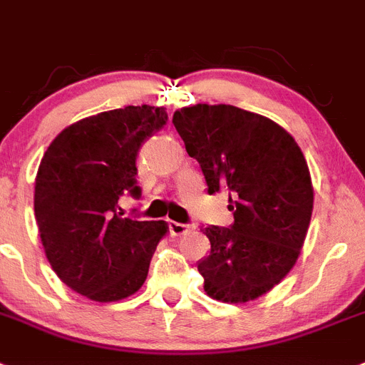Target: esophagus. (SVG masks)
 I'll list each match as a JSON object with an SVG mask.
<instances>
[{"instance_id":"34e87169","label":"esophagus","mask_w":365,"mask_h":365,"mask_svg":"<svg viewBox=\"0 0 365 365\" xmlns=\"http://www.w3.org/2000/svg\"><path fill=\"white\" fill-rule=\"evenodd\" d=\"M169 231H170V235L180 237V235H185L187 231H189V226H187V224H180V222H169Z\"/></svg>"}]
</instances>
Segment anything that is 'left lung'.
<instances>
[{
  "label": "left lung",
  "instance_id": "8db88e82",
  "mask_svg": "<svg viewBox=\"0 0 365 365\" xmlns=\"http://www.w3.org/2000/svg\"><path fill=\"white\" fill-rule=\"evenodd\" d=\"M173 123L209 195L230 191L235 218L202 230L211 242L198 262L204 290L224 303L257 299L292 270L305 242L314 204L305 156L283 126L231 104L182 108Z\"/></svg>",
  "mask_w": 365,
  "mask_h": 365
}]
</instances>
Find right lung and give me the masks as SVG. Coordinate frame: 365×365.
Returning a JSON list of instances; mask_svg holds the SVG:
<instances>
[{"label": "right lung", "instance_id": "right-lung-1", "mask_svg": "<svg viewBox=\"0 0 365 365\" xmlns=\"http://www.w3.org/2000/svg\"><path fill=\"white\" fill-rule=\"evenodd\" d=\"M165 108L125 106L73 123L53 139L36 173L34 217L46 257L71 290L110 303L143 287L165 220L123 218L119 198H138L135 158L163 128Z\"/></svg>", "mask_w": 365, "mask_h": 365}]
</instances>
